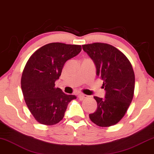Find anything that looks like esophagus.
Returning a JSON list of instances; mask_svg holds the SVG:
<instances>
[{"instance_id": "34e87169", "label": "esophagus", "mask_w": 154, "mask_h": 154, "mask_svg": "<svg viewBox=\"0 0 154 154\" xmlns=\"http://www.w3.org/2000/svg\"><path fill=\"white\" fill-rule=\"evenodd\" d=\"M89 96L86 95V94H80L79 95V98L80 100H83L84 99H87V98H88Z\"/></svg>"}]
</instances>
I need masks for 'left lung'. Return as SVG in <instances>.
Listing matches in <instances>:
<instances>
[{"label":"left lung","instance_id":"8db88e82","mask_svg":"<svg viewBox=\"0 0 154 154\" xmlns=\"http://www.w3.org/2000/svg\"><path fill=\"white\" fill-rule=\"evenodd\" d=\"M82 46L94 62L97 75L103 81L106 90L104 99L94 97L97 108L89 115L90 119L101 127L115 125L125 115L133 100L135 74L132 65L123 53L110 44L93 43Z\"/></svg>","mask_w":154,"mask_h":154}]
</instances>
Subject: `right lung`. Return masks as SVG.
<instances>
[{
  "instance_id": "1",
  "label": "right lung",
  "mask_w": 154,
  "mask_h": 154,
  "mask_svg": "<svg viewBox=\"0 0 154 154\" xmlns=\"http://www.w3.org/2000/svg\"><path fill=\"white\" fill-rule=\"evenodd\" d=\"M81 45L59 42L46 44L30 57L21 76L24 100L39 123L51 126L63 119L75 95L66 94L55 87L65 62L81 51Z\"/></svg>"
}]
</instances>
